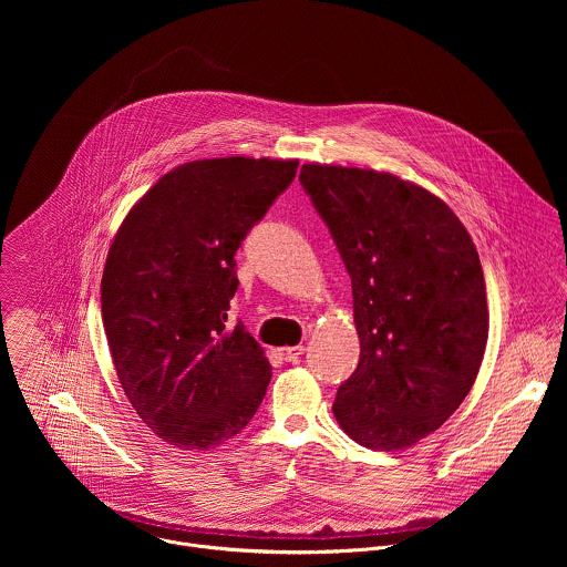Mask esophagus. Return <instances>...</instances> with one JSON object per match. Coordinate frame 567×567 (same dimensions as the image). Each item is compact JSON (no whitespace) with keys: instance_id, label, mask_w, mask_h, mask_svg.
<instances>
[{"instance_id":"34e87169","label":"esophagus","mask_w":567,"mask_h":567,"mask_svg":"<svg viewBox=\"0 0 567 567\" xmlns=\"http://www.w3.org/2000/svg\"><path fill=\"white\" fill-rule=\"evenodd\" d=\"M303 351H306V347H303V344L281 347V349H279V355H281L286 362H295V360H299V358L303 355Z\"/></svg>"}]
</instances>
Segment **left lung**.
<instances>
[{"label":"left lung","mask_w":567,"mask_h":567,"mask_svg":"<svg viewBox=\"0 0 567 567\" xmlns=\"http://www.w3.org/2000/svg\"><path fill=\"white\" fill-rule=\"evenodd\" d=\"M299 178L351 277L360 338L333 416L369 450H405L454 414L481 371L478 250L439 196L395 174L306 163Z\"/></svg>","instance_id":"1"}]
</instances>
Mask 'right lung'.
<instances>
[{
	"instance_id": "obj_1",
	"label": "right lung",
	"mask_w": 567,
	"mask_h": 567,
	"mask_svg": "<svg viewBox=\"0 0 567 567\" xmlns=\"http://www.w3.org/2000/svg\"><path fill=\"white\" fill-rule=\"evenodd\" d=\"M297 159L223 157L169 169L133 205L102 272V321L117 380L174 447L214 450L252 419L270 362L227 324L236 250L292 183Z\"/></svg>"
}]
</instances>
